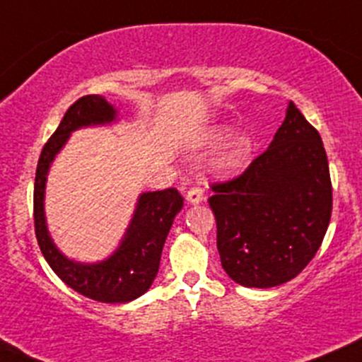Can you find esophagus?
Listing matches in <instances>:
<instances>
[{"instance_id": "obj_1", "label": "esophagus", "mask_w": 362, "mask_h": 362, "mask_svg": "<svg viewBox=\"0 0 362 362\" xmlns=\"http://www.w3.org/2000/svg\"><path fill=\"white\" fill-rule=\"evenodd\" d=\"M187 202L191 204H198L203 202V189L198 187V185H194V187H191L187 191Z\"/></svg>"}]
</instances>
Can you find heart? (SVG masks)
Listing matches in <instances>:
<instances>
[{
    "instance_id": "heart-1",
    "label": "heart",
    "mask_w": 362,
    "mask_h": 362,
    "mask_svg": "<svg viewBox=\"0 0 362 362\" xmlns=\"http://www.w3.org/2000/svg\"><path fill=\"white\" fill-rule=\"evenodd\" d=\"M229 133L228 127H217L210 133V141L222 140L226 134ZM252 151V141L247 134H238L224 151L218 154V158L215 159V170L217 171H231L235 168H238L247 158H249Z\"/></svg>"
}]
</instances>
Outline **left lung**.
I'll return each mask as SVG.
<instances>
[{"label": "left lung", "instance_id": "left-lung-1", "mask_svg": "<svg viewBox=\"0 0 362 362\" xmlns=\"http://www.w3.org/2000/svg\"><path fill=\"white\" fill-rule=\"evenodd\" d=\"M224 272L245 287L282 286L319 250L333 210L320 134L291 101L269 147L240 177L211 184Z\"/></svg>", "mask_w": 362, "mask_h": 362}]
</instances>
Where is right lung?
I'll return each mask as SVG.
<instances>
[{"mask_svg":"<svg viewBox=\"0 0 362 362\" xmlns=\"http://www.w3.org/2000/svg\"><path fill=\"white\" fill-rule=\"evenodd\" d=\"M115 117V108L103 96L89 94L76 100L43 147L35 178V233L43 257L68 287L101 303H127L147 293L159 272L160 252L175 215L184 206V198L173 187L144 192L138 198L136 210L119 249L101 262L86 264L71 261L54 245L43 210L50 164L64 147L71 131L110 124Z\"/></svg>","mask_w":362,"mask_h":362,"instance_id":"obj_1","label":"right lung"}]
</instances>
